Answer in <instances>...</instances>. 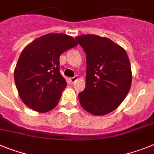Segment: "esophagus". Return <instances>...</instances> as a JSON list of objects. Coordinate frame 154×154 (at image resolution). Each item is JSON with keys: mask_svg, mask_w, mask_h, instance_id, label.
<instances>
[{"mask_svg": "<svg viewBox=\"0 0 154 154\" xmlns=\"http://www.w3.org/2000/svg\"><path fill=\"white\" fill-rule=\"evenodd\" d=\"M77 79H78V76L75 75L74 76V77H72V78H70V82H72V83H73V82H75Z\"/></svg>", "mask_w": 154, "mask_h": 154, "instance_id": "1", "label": "esophagus"}]
</instances>
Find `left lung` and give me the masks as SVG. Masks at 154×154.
Listing matches in <instances>:
<instances>
[{
  "mask_svg": "<svg viewBox=\"0 0 154 154\" xmlns=\"http://www.w3.org/2000/svg\"><path fill=\"white\" fill-rule=\"evenodd\" d=\"M75 39L86 54V87L79 94L80 104L96 116L107 115L123 102L132 75L123 47L107 37L88 34Z\"/></svg>",
  "mask_w": 154,
  "mask_h": 154,
  "instance_id": "8db88e82",
  "label": "left lung"
}]
</instances>
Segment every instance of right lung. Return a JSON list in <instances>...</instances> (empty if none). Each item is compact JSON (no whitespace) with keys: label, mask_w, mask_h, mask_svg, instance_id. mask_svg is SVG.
Returning a JSON list of instances; mask_svg holds the SVG:
<instances>
[{"label":"right lung","mask_w":154,"mask_h":154,"mask_svg":"<svg viewBox=\"0 0 154 154\" xmlns=\"http://www.w3.org/2000/svg\"><path fill=\"white\" fill-rule=\"evenodd\" d=\"M77 45L66 34L48 33L23 49L14 68V79L18 95L27 107L46 113L57 106L67 86L59 71L60 55Z\"/></svg>","instance_id":"add662e5"}]
</instances>
